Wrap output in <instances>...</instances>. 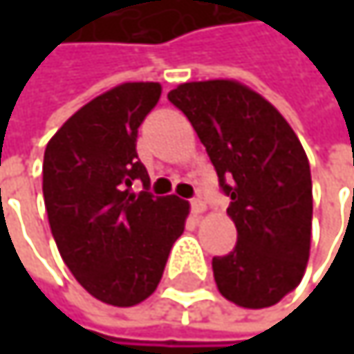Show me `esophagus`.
<instances>
[{
    "label": "esophagus",
    "mask_w": 354,
    "mask_h": 354,
    "mask_svg": "<svg viewBox=\"0 0 354 354\" xmlns=\"http://www.w3.org/2000/svg\"><path fill=\"white\" fill-rule=\"evenodd\" d=\"M190 207H192V213L194 215H201V213H205L207 211V203L198 196V198H192L190 201Z\"/></svg>",
    "instance_id": "34e87169"
}]
</instances>
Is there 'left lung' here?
Segmentation results:
<instances>
[{
	"label": "left lung",
	"instance_id": "1",
	"mask_svg": "<svg viewBox=\"0 0 354 354\" xmlns=\"http://www.w3.org/2000/svg\"><path fill=\"white\" fill-rule=\"evenodd\" d=\"M207 147L238 242L213 258L219 293L248 310L270 308L304 279L312 244V174L285 116L236 80L186 82L168 94Z\"/></svg>",
	"mask_w": 354,
	"mask_h": 354
}]
</instances>
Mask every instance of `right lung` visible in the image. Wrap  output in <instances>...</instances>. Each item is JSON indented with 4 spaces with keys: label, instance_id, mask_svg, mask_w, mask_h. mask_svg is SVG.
Returning <instances> with one entry per match:
<instances>
[{
    "label": "right lung",
    "instance_id": "1",
    "mask_svg": "<svg viewBox=\"0 0 354 354\" xmlns=\"http://www.w3.org/2000/svg\"><path fill=\"white\" fill-rule=\"evenodd\" d=\"M162 96L158 82H124L90 100L50 137L42 194L59 254L77 283L116 308L145 301L160 285L190 205L149 186L137 129Z\"/></svg>",
    "mask_w": 354,
    "mask_h": 354
}]
</instances>
